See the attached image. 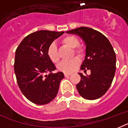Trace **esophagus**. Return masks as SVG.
<instances>
[{"mask_svg": "<svg viewBox=\"0 0 128 128\" xmlns=\"http://www.w3.org/2000/svg\"><path fill=\"white\" fill-rule=\"evenodd\" d=\"M71 75V74H70V73H64V76L65 77H68V76H70Z\"/></svg>", "mask_w": 128, "mask_h": 128, "instance_id": "obj_1", "label": "esophagus"}]
</instances>
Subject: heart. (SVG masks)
I'll return each instance as SVG.
<instances>
[{
  "label": "heart",
  "instance_id": "b5f03b06",
  "mask_svg": "<svg viewBox=\"0 0 128 128\" xmlns=\"http://www.w3.org/2000/svg\"><path fill=\"white\" fill-rule=\"evenodd\" d=\"M62 42L66 46H69L71 48H76L78 44L79 40L76 36L72 35L66 36L62 39ZM75 52L78 55L80 56L82 54V50L80 48H77L75 49ZM48 54L49 58L51 61L54 63H56L59 60V55L58 53L57 48L55 44H52L49 46L48 51ZM80 61L79 58L77 57L68 60H63L58 64V69L61 72L64 73L72 72L79 66Z\"/></svg>",
  "mask_w": 128,
  "mask_h": 128
}]
</instances>
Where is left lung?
<instances>
[{
	"mask_svg": "<svg viewBox=\"0 0 128 128\" xmlns=\"http://www.w3.org/2000/svg\"><path fill=\"white\" fill-rule=\"evenodd\" d=\"M66 32L79 36L86 47L80 70H89L91 74L84 76L79 73L80 80L76 85L79 94L89 100L100 98L108 90L115 74L116 54L110 42L101 32L85 26Z\"/></svg>",
	"mask_w": 128,
	"mask_h": 128,
	"instance_id": "8db88e82",
	"label": "left lung"
}]
</instances>
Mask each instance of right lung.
<instances>
[{
  "label": "right lung",
  "instance_id": "add662e5",
  "mask_svg": "<svg viewBox=\"0 0 128 128\" xmlns=\"http://www.w3.org/2000/svg\"><path fill=\"white\" fill-rule=\"evenodd\" d=\"M64 32L39 30L26 36L16 51L14 72L22 94L37 105L48 104L56 96L61 72L53 74L54 64L48 56L49 46ZM47 72H49L48 75Z\"/></svg>",
  "mask_w": 128,
  "mask_h": 128
}]
</instances>
